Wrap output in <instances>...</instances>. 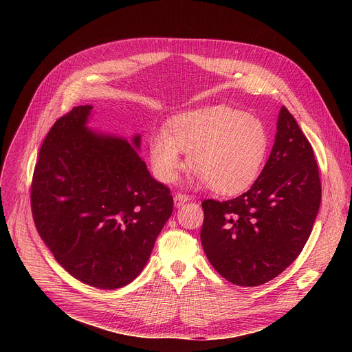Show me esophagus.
<instances>
[{
	"mask_svg": "<svg viewBox=\"0 0 352 352\" xmlns=\"http://www.w3.org/2000/svg\"><path fill=\"white\" fill-rule=\"evenodd\" d=\"M187 201H191V197H190V195H187V194L177 192V194L174 195V204H175V207H181V206H184V204H186Z\"/></svg>",
	"mask_w": 352,
	"mask_h": 352,
	"instance_id": "obj_1",
	"label": "esophagus"
}]
</instances>
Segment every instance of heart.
I'll list each match as a JSON object with an SVG mask.
<instances>
[{
    "label": "heart",
    "mask_w": 352,
    "mask_h": 352,
    "mask_svg": "<svg viewBox=\"0 0 352 352\" xmlns=\"http://www.w3.org/2000/svg\"><path fill=\"white\" fill-rule=\"evenodd\" d=\"M270 144L263 120L227 107L214 105L174 117L166 131L148 138V158L162 182L177 179L188 153L198 182L218 194L243 192L261 171Z\"/></svg>",
    "instance_id": "b5f03b06"
}]
</instances>
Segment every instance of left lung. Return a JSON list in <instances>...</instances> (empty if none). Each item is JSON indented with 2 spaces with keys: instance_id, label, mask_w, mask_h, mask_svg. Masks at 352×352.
I'll list each match as a JSON object with an SVG mask.
<instances>
[{
  "instance_id": "1",
  "label": "left lung",
  "mask_w": 352,
  "mask_h": 352,
  "mask_svg": "<svg viewBox=\"0 0 352 352\" xmlns=\"http://www.w3.org/2000/svg\"><path fill=\"white\" fill-rule=\"evenodd\" d=\"M320 202L321 181L312 146L283 107L272 151L252 187L228 201L202 202V248L230 283L265 284L302 251Z\"/></svg>"
}]
</instances>
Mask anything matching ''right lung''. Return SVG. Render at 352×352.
I'll use <instances>...</instances> for the list:
<instances>
[{
    "label": "right lung",
    "mask_w": 352,
    "mask_h": 352,
    "mask_svg": "<svg viewBox=\"0 0 352 352\" xmlns=\"http://www.w3.org/2000/svg\"><path fill=\"white\" fill-rule=\"evenodd\" d=\"M92 107L55 121L40 150L31 211L40 236L74 278L101 289L134 281L173 214L170 188L154 179L126 140L92 133Z\"/></svg>",
    "instance_id": "1"
}]
</instances>
